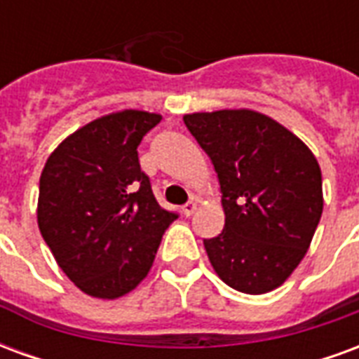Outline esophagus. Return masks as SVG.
<instances>
[{
  "label": "esophagus",
  "mask_w": 359,
  "mask_h": 359,
  "mask_svg": "<svg viewBox=\"0 0 359 359\" xmlns=\"http://www.w3.org/2000/svg\"><path fill=\"white\" fill-rule=\"evenodd\" d=\"M194 211H196V202H187L184 205H182V213H184L187 217H190Z\"/></svg>",
  "instance_id": "esophagus-1"
}]
</instances>
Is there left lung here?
Listing matches in <instances>:
<instances>
[{
  "label": "left lung",
  "mask_w": 359,
  "mask_h": 359,
  "mask_svg": "<svg viewBox=\"0 0 359 359\" xmlns=\"http://www.w3.org/2000/svg\"><path fill=\"white\" fill-rule=\"evenodd\" d=\"M221 187L225 229L203 246L223 283L265 294L306 256L323 213L321 169L304 142L267 115L223 109L184 115Z\"/></svg>",
  "instance_id": "8db88e82"
}]
</instances>
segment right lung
<instances>
[{
	"label": "right lung",
	"mask_w": 359,
	"mask_h": 359,
	"mask_svg": "<svg viewBox=\"0 0 359 359\" xmlns=\"http://www.w3.org/2000/svg\"><path fill=\"white\" fill-rule=\"evenodd\" d=\"M161 115L125 109L59 144L40 177L38 226L59 267L94 298L115 300L148 275L165 229L138 146Z\"/></svg>",
	"instance_id": "add662e5"
}]
</instances>
